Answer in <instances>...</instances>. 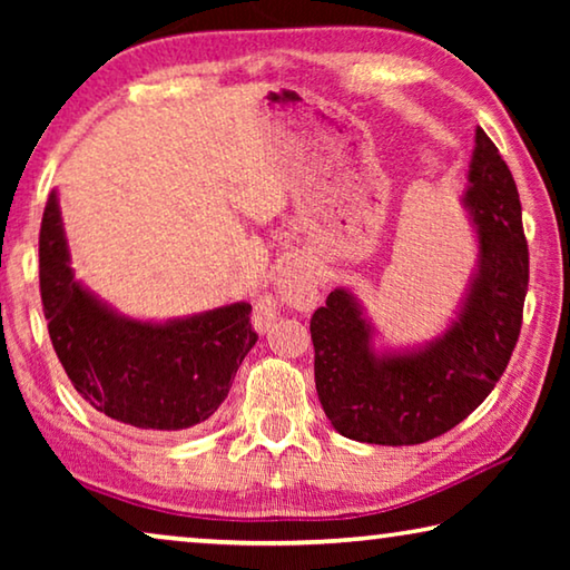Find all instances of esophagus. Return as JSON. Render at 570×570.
Listing matches in <instances>:
<instances>
[{
  "label": "esophagus",
  "instance_id": "34e87169",
  "mask_svg": "<svg viewBox=\"0 0 570 570\" xmlns=\"http://www.w3.org/2000/svg\"><path fill=\"white\" fill-rule=\"evenodd\" d=\"M320 298V272L312 256H296L282 266L276 276V298L264 296L254 308L256 330L266 332L274 324L278 306H292L308 312Z\"/></svg>",
  "mask_w": 570,
  "mask_h": 570
}]
</instances>
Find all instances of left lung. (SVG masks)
<instances>
[{"label": "left lung", "instance_id": "obj_1", "mask_svg": "<svg viewBox=\"0 0 570 570\" xmlns=\"http://www.w3.org/2000/svg\"><path fill=\"white\" fill-rule=\"evenodd\" d=\"M478 262L445 332L382 350L350 288H334L312 316L316 394L340 435L370 445H420L478 410L515 350L528 292V244L515 180L495 142L475 130L468 190Z\"/></svg>", "mask_w": 570, "mask_h": 570}]
</instances>
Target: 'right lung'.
Here are the masks:
<instances>
[{"label": "right lung", "instance_id": "right-lung-1", "mask_svg": "<svg viewBox=\"0 0 570 570\" xmlns=\"http://www.w3.org/2000/svg\"><path fill=\"white\" fill-rule=\"evenodd\" d=\"M40 292L50 340L72 387L95 410L135 430H188L228 397L256 344L250 304L168 322L120 314L77 282L57 190L40 228Z\"/></svg>", "mask_w": 570, "mask_h": 570}]
</instances>
